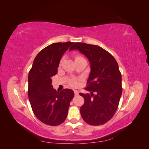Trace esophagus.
Returning <instances> with one entry per match:
<instances>
[{"mask_svg": "<svg viewBox=\"0 0 149 149\" xmlns=\"http://www.w3.org/2000/svg\"><path fill=\"white\" fill-rule=\"evenodd\" d=\"M74 95L75 96H78L79 94V93L78 91H77V90H74Z\"/></svg>", "mask_w": 149, "mask_h": 149, "instance_id": "obj_1", "label": "esophagus"}]
</instances>
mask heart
I'll return each instance as SVG.
<instances>
[{
  "instance_id": "1",
  "label": "heart",
  "mask_w": 149,
  "mask_h": 149,
  "mask_svg": "<svg viewBox=\"0 0 149 149\" xmlns=\"http://www.w3.org/2000/svg\"><path fill=\"white\" fill-rule=\"evenodd\" d=\"M81 58V56H75V60L78 59V58ZM70 84H71V86H72L73 87H76V86L78 85V81H76V79H71L70 81Z\"/></svg>"
}]
</instances>
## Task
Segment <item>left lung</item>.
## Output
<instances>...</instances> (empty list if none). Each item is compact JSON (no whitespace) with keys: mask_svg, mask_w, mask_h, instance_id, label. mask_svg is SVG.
<instances>
[{"mask_svg":"<svg viewBox=\"0 0 149 149\" xmlns=\"http://www.w3.org/2000/svg\"><path fill=\"white\" fill-rule=\"evenodd\" d=\"M70 49H78L84 54L91 65L85 88L91 94L79 93L84 100L80 108L82 118L89 125L105 124L114 115L123 92L118 63L110 53L97 45L78 42Z\"/></svg>","mask_w":149,"mask_h":149,"instance_id":"left-lung-1","label":"left lung"}]
</instances>
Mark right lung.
<instances>
[{
	"mask_svg": "<svg viewBox=\"0 0 149 149\" xmlns=\"http://www.w3.org/2000/svg\"><path fill=\"white\" fill-rule=\"evenodd\" d=\"M73 44L58 42L43 48L35 58L29 71L28 96L31 109L37 119L47 125L55 126L63 123L74 95L70 89L57 92L51 79L57 73L63 55Z\"/></svg>",
	"mask_w": 149,
	"mask_h": 149,
	"instance_id": "1",
	"label": "right lung"
}]
</instances>
